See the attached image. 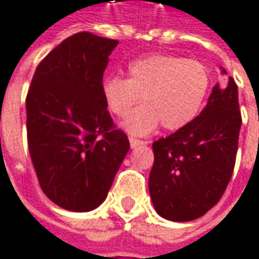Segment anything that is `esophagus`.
Returning a JSON list of instances; mask_svg holds the SVG:
<instances>
[{
	"label": "esophagus",
	"instance_id": "esophagus-1",
	"mask_svg": "<svg viewBox=\"0 0 259 259\" xmlns=\"http://www.w3.org/2000/svg\"><path fill=\"white\" fill-rule=\"evenodd\" d=\"M130 142V148H138V146H142V145H145V142L139 141V139H135V138H129Z\"/></svg>",
	"mask_w": 259,
	"mask_h": 259
}]
</instances>
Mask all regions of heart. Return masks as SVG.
Masks as SVG:
<instances>
[{
  "mask_svg": "<svg viewBox=\"0 0 259 259\" xmlns=\"http://www.w3.org/2000/svg\"><path fill=\"white\" fill-rule=\"evenodd\" d=\"M210 75L198 61L171 55H151L136 59L127 68V78L107 76L101 94L116 116H126L123 129L133 136H145L162 124L165 130H180L193 121L207 97Z\"/></svg>",
  "mask_w": 259,
  "mask_h": 259,
  "instance_id": "1",
  "label": "heart"
}]
</instances>
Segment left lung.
<instances>
[{
  "label": "left lung",
  "instance_id": "left-lung-1",
  "mask_svg": "<svg viewBox=\"0 0 259 259\" xmlns=\"http://www.w3.org/2000/svg\"><path fill=\"white\" fill-rule=\"evenodd\" d=\"M207 104L193 121L153 142L149 193L156 213L172 222L206 214L229 184L241 130L238 87L222 68Z\"/></svg>",
  "mask_w": 259,
  "mask_h": 259
}]
</instances>
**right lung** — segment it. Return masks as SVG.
Segmentation results:
<instances>
[{
  "mask_svg": "<svg viewBox=\"0 0 259 259\" xmlns=\"http://www.w3.org/2000/svg\"><path fill=\"white\" fill-rule=\"evenodd\" d=\"M118 41L88 31L65 39L39 63L26 98L27 142L43 193L71 211L97 208L130 149L101 94Z\"/></svg>",
  "mask_w": 259,
  "mask_h": 259,
  "instance_id": "obj_1",
  "label": "right lung"
}]
</instances>
